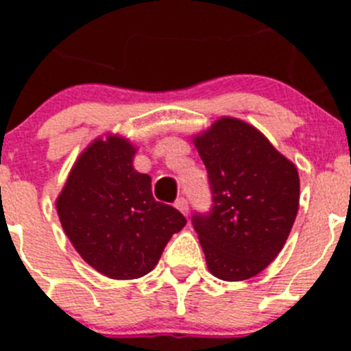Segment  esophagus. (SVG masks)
<instances>
[{
  "mask_svg": "<svg viewBox=\"0 0 351 351\" xmlns=\"http://www.w3.org/2000/svg\"><path fill=\"white\" fill-rule=\"evenodd\" d=\"M176 207H178V209L181 210L184 216H188V210H190V207H188V200H186L184 197H181V198H178V200H176Z\"/></svg>",
  "mask_w": 351,
  "mask_h": 351,
  "instance_id": "obj_1",
  "label": "esophagus"
}]
</instances>
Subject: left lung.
Wrapping results in <instances>:
<instances>
[{"label":"left lung","instance_id":"1","mask_svg":"<svg viewBox=\"0 0 351 351\" xmlns=\"http://www.w3.org/2000/svg\"><path fill=\"white\" fill-rule=\"evenodd\" d=\"M209 176L213 206L193 213L210 274L250 280L278 256L299 210V173L262 133L221 117L195 137Z\"/></svg>","mask_w":351,"mask_h":351}]
</instances>
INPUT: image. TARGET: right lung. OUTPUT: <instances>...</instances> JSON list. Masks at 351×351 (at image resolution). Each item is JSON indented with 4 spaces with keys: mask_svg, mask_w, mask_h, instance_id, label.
<instances>
[{
    "mask_svg": "<svg viewBox=\"0 0 351 351\" xmlns=\"http://www.w3.org/2000/svg\"><path fill=\"white\" fill-rule=\"evenodd\" d=\"M135 147L121 137L93 142L71 169L58 197L64 234L86 262L112 280L154 269L186 218L156 202L151 178L133 169Z\"/></svg>",
    "mask_w": 351,
    "mask_h": 351,
    "instance_id": "obj_1",
    "label": "right lung"
}]
</instances>
